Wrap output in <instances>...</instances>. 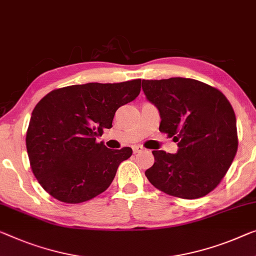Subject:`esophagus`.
Wrapping results in <instances>:
<instances>
[{"instance_id":"obj_1","label":"esophagus","mask_w":256,"mask_h":256,"mask_svg":"<svg viewBox=\"0 0 256 256\" xmlns=\"http://www.w3.org/2000/svg\"><path fill=\"white\" fill-rule=\"evenodd\" d=\"M132 150H133V152H134V154H136V152H144V147L140 146V144H138V146H133Z\"/></svg>"}]
</instances>
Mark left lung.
I'll list each match as a JSON object with an SVG mask.
<instances>
[{"instance_id": "1", "label": "left lung", "mask_w": 256, "mask_h": 256, "mask_svg": "<svg viewBox=\"0 0 256 256\" xmlns=\"http://www.w3.org/2000/svg\"><path fill=\"white\" fill-rule=\"evenodd\" d=\"M158 108L160 131L178 142L176 154L152 150L146 177L162 192L182 199L207 196L220 184L238 148L234 109L222 92L190 78L142 80Z\"/></svg>"}]
</instances>
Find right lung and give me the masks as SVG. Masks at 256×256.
Segmentation results:
<instances>
[{
  "mask_svg": "<svg viewBox=\"0 0 256 256\" xmlns=\"http://www.w3.org/2000/svg\"><path fill=\"white\" fill-rule=\"evenodd\" d=\"M141 80L88 82L52 90L32 112L26 148L34 176L46 192L66 204H80L109 188L130 147L98 144L112 126L116 110L134 100Z\"/></svg>",
  "mask_w": 256,
  "mask_h": 256,
  "instance_id": "1",
  "label": "right lung"
}]
</instances>
